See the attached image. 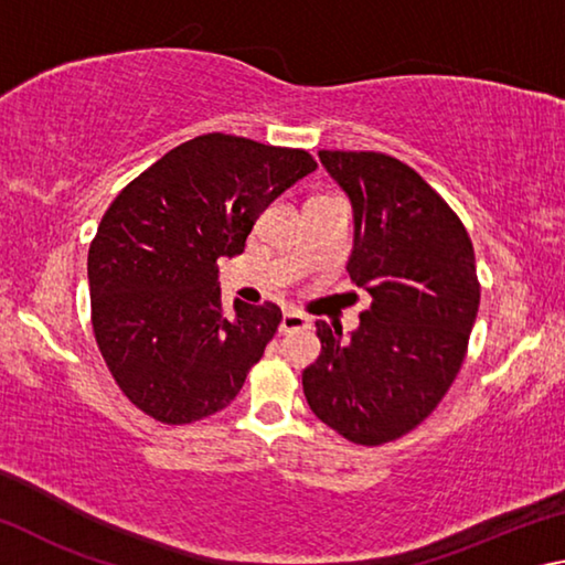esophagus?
<instances>
[{
    "mask_svg": "<svg viewBox=\"0 0 565 565\" xmlns=\"http://www.w3.org/2000/svg\"><path fill=\"white\" fill-rule=\"evenodd\" d=\"M306 327H309V319H306L303 313H299V311H284L281 323H279V331L281 333L299 331V329H306Z\"/></svg>",
    "mask_w": 565,
    "mask_h": 565,
    "instance_id": "34e87169",
    "label": "esophagus"
}]
</instances>
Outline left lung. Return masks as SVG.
Masks as SVG:
<instances>
[{
    "label": "left lung",
    "instance_id": "1",
    "mask_svg": "<svg viewBox=\"0 0 565 565\" xmlns=\"http://www.w3.org/2000/svg\"><path fill=\"white\" fill-rule=\"evenodd\" d=\"M349 196L351 281L371 296L343 337L317 321L303 396L333 431L379 446L416 428L461 369L481 289L463 224L414 169L376 151H319Z\"/></svg>",
    "mask_w": 565,
    "mask_h": 565
}]
</instances>
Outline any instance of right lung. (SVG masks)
<instances>
[{
  "instance_id": "obj_1",
  "label": "right lung",
  "mask_w": 565,
  "mask_h": 565,
  "mask_svg": "<svg viewBox=\"0 0 565 565\" xmlns=\"http://www.w3.org/2000/svg\"><path fill=\"white\" fill-rule=\"evenodd\" d=\"M313 169L303 149L204 134L114 199L89 246L92 323L134 406L177 426L236 398L281 309L236 299L226 317L216 262L242 254L264 209Z\"/></svg>"
}]
</instances>
